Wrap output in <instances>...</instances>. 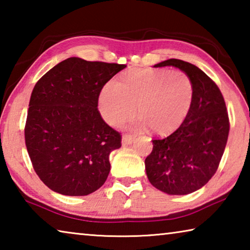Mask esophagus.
Here are the masks:
<instances>
[{"mask_svg": "<svg viewBox=\"0 0 250 250\" xmlns=\"http://www.w3.org/2000/svg\"><path fill=\"white\" fill-rule=\"evenodd\" d=\"M134 141V135H131V134H125L122 137L121 139V143L122 146H129L131 145Z\"/></svg>", "mask_w": 250, "mask_h": 250, "instance_id": "1", "label": "esophagus"}]
</instances>
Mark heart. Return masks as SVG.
Wrapping results in <instances>:
<instances>
[{"label": "heart", "instance_id": "heart-1", "mask_svg": "<svg viewBox=\"0 0 250 250\" xmlns=\"http://www.w3.org/2000/svg\"><path fill=\"white\" fill-rule=\"evenodd\" d=\"M194 84L188 74L168 69H131L121 83L110 80L98 98L101 117L107 124L119 125L135 112L141 117L137 129L149 126L159 135L172 133L186 120L192 109Z\"/></svg>", "mask_w": 250, "mask_h": 250}]
</instances>
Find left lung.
Masks as SVG:
<instances>
[{"label": "left lung", "instance_id": "obj_1", "mask_svg": "<svg viewBox=\"0 0 250 250\" xmlns=\"http://www.w3.org/2000/svg\"><path fill=\"white\" fill-rule=\"evenodd\" d=\"M172 66L188 74L194 84L192 109L179 129L152 140L145 161L146 176L168 195H186L203 188L216 172L225 150L229 120L217 84L195 65L171 58L154 67Z\"/></svg>", "mask_w": 250, "mask_h": 250}]
</instances>
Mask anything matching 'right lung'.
<instances>
[{"label":"right lung","instance_id":"obj_1","mask_svg":"<svg viewBox=\"0 0 250 250\" xmlns=\"http://www.w3.org/2000/svg\"><path fill=\"white\" fill-rule=\"evenodd\" d=\"M125 67L70 57L36 83L25 143L36 174L52 191L84 196L107 180L109 155L121 146V135L101 118L98 98Z\"/></svg>","mask_w":250,"mask_h":250}]
</instances>
